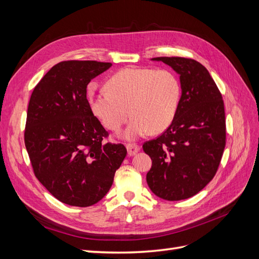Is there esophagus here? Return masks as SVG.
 <instances>
[{
	"label": "esophagus",
	"instance_id": "1",
	"mask_svg": "<svg viewBox=\"0 0 259 259\" xmlns=\"http://www.w3.org/2000/svg\"><path fill=\"white\" fill-rule=\"evenodd\" d=\"M126 149L128 155H135L139 151V146L136 144H127Z\"/></svg>",
	"mask_w": 259,
	"mask_h": 259
}]
</instances>
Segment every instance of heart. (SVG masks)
Listing matches in <instances>:
<instances>
[{
	"mask_svg": "<svg viewBox=\"0 0 259 259\" xmlns=\"http://www.w3.org/2000/svg\"><path fill=\"white\" fill-rule=\"evenodd\" d=\"M107 86L90 97L93 113L112 132L120 131L132 114L134 117L123 133L127 139L166 130L182 95L178 77L165 69L125 68L113 74Z\"/></svg>",
	"mask_w": 259,
	"mask_h": 259,
	"instance_id": "heart-1",
	"label": "heart"
}]
</instances>
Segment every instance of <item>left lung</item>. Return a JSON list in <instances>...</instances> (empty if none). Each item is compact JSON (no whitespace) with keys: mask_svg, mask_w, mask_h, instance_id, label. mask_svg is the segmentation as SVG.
Segmentation results:
<instances>
[{"mask_svg":"<svg viewBox=\"0 0 259 259\" xmlns=\"http://www.w3.org/2000/svg\"><path fill=\"white\" fill-rule=\"evenodd\" d=\"M179 74L182 96L173 122L143 145L152 160L147 184L161 199L193 197L215 176L226 146L225 107L207 69L184 57H156Z\"/></svg>","mask_w":259,"mask_h":259,"instance_id":"8db88e82","label":"left lung"}]
</instances>
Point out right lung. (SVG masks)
Instances as JSON below:
<instances>
[{
  "label": "right lung",
  "mask_w": 259,
  "mask_h": 259,
  "mask_svg": "<svg viewBox=\"0 0 259 259\" xmlns=\"http://www.w3.org/2000/svg\"><path fill=\"white\" fill-rule=\"evenodd\" d=\"M111 66L61 61L31 94L25 128L31 165L38 182L68 205L86 207L103 199L127 153L122 144L104 143L108 132L86 98L91 80Z\"/></svg>",
  "instance_id": "obj_1"
}]
</instances>
